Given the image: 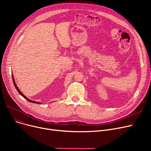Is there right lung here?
<instances>
[{"label":"right lung","instance_id":"add662e5","mask_svg":"<svg viewBox=\"0 0 151 151\" xmlns=\"http://www.w3.org/2000/svg\"><path fill=\"white\" fill-rule=\"evenodd\" d=\"M12 78H13V84H14V86H15V88H16V89H17V91L18 92V93L21 95V96H22L24 98V99H26L27 100H28L29 101H30V102H32V103H34V104H40V103H39V102H37V101H32V100H30V99H29L28 98H27L24 95L21 91H20V90L19 89V88H18V86H17V84H16V83H15V82H14V77H13V75H12Z\"/></svg>","mask_w":151,"mask_h":151}]
</instances>
